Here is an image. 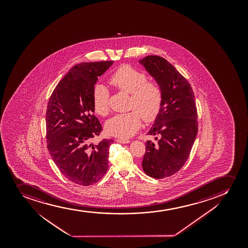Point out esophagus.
Instances as JSON below:
<instances>
[{
    "instance_id": "esophagus-1",
    "label": "esophagus",
    "mask_w": 248,
    "mask_h": 248,
    "mask_svg": "<svg viewBox=\"0 0 248 248\" xmlns=\"http://www.w3.org/2000/svg\"><path fill=\"white\" fill-rule=\"evenodd\" d=\"M116 141L118 143H121V144H128V143H130L129 140L125 139H117L116 140Z\"/></svg>"
}]
</instances>
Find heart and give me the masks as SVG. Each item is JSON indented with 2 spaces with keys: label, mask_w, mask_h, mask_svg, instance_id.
<instances>
[{
  "label": "heart",
  "mask_w": 248,
  "mask_h": 248,
  "mask_svg": "<svg viewBox=\"0 0 248 248\" xmlns=\"http://www.w3.org/2000/svg\"><path fill=\"white\" fill-rule=\"evenodd\" d=\"M109 83L120 91L131 94L130 109L132 111L115 115L106 123L108 134L126 138L137 132L141 124L156 117L162 103V92L155 82H148L145 73L130 65L121 66L111 75ZM94 111L106 116L109 111V93L105 86L97 85L93 95Z\"/></svg>",
  "instance_id": "1"
}]
</instances>
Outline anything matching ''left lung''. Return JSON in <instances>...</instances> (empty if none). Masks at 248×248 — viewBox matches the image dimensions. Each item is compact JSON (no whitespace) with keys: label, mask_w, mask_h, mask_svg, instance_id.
Here are the masks:
<instances>
[{"label":"left lung","mask_w":248,"mask_h":248,"mask_svg":"<svg viewBox=\"0 0 248 248\" xmlns=\"http://www.w3.org/2000/svg\"><path fill=\"white\" fill-rule=\"evenodd\" d=\"M162 92V103L147 134L143 170L154 179L171 176L180 170L190 154L197 133V108L188 81L164 58L148 55L139 60Z\"/></svg>","instance_id":"obj_1"}]
</instances>
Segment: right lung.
I'll return each instance as SVG.
<instances>
[{
  "label": "right lung",
  "instance_id": "obj_1",
  "mask_svg": "<svg viewBox=\"0 0 248 248\" xmlns=\"http://www.w3.org/2000/svg\"><path fill=\"white\" fill-rule=\"evenodd\" d=\"M113 61L74 65L58 83L46 111L47 147L60 172L71 182L89 186L108 169L113 140L93 144L102 125L93 115L94 86Z\"/></svg>",
  "mask_w": 248,
  "mask_h": 248
}]
</instances>
